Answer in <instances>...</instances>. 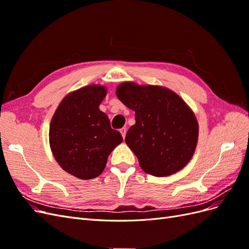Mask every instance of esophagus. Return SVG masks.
I'll list each match as a JSON object with an SVG mask.
<instances>
[{"mask_svg": "<svg viewBox=\"0 0 249 249\" xmlns=\"http://www.w3.org/2000/svg\"><path fill=\"white\" fill-rule=\"evenodd\" d=\"M125 133H126L125 127H123V129H120V134H122V136H123L124 139L125 138Z\"/></svg>", "mask_w": 249, "mask_h": 249, "instance_id": "1", "label": "esophagus"}]
</instances>
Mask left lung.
<instances>
[{"label":"left lung","instance_id":"left-lung-1","mask_svg":"<svg viewBox=\"0 0 249 249\" xmlns=\"http://www.w3.org/2000/svg\"><path fill=\"white\" fill-rule=\"evenodd\" d=\"M116 95L135 111L136 124L125 135V143L136 155L143 171L168 177L189 163L198 140L194 112L172 90L158 85L124 82Z\"/></svg>","mask_w":249,"mask_h":249}]
</instances>
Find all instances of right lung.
<instances>
[{
	"instance_id": "1",
	"label": "right lung",
	"mask_w": 249,
	"mask_h": 249,
	"mask_svg": "<svg viewBox=\"0 0 249 249\" xmlns=\"http://www.w3.org/2000/svg\"><path fill=\"white\" fill-rule=\"evenodd\" d=\"M107 88L91 84L69 93L57 107L50 124V146L63 170L81 179L99 177L108 157L123 137L112 130L100 105Z\"/></svg>"
}]
</instances>
